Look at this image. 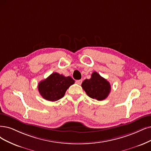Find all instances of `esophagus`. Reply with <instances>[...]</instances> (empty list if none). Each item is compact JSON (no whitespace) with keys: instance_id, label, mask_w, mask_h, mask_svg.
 <instances>
[{"instance_id":"1","label":"esophagus","mask_w":151,"mask_h":151,"mask_svg":"<svg viewBox=\"0 0 151 151\" xmlns=\"http://www.w3.org/2000/svg\"><path fill=\"white\" fill-rule=\"evenodd\" d=\"M76 83H77L78 85H81L82 83V80H78L76 81Z\"/></svg>"}]
</instances>
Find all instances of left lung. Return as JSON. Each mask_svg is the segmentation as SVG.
I'll return each mask as SVG.
<instances>
[{
  "instance_id": "8db88e82",
  "label": "left lung",
  "mask_w": 151,
  "mask_h": 151,
  "mask_svg": "<svg viewBox=\"0 0 151 151\" xmlns=\"http://www.w3.org/2000/svg\"><path fill=\"white\" fill-rule=\"evenodd\" d=\"M81 86L89 97L98 101L106 98L111 91L110 83L96 71L93 73L90 79L83 81Z\"/></svg>"
}]
</instances>
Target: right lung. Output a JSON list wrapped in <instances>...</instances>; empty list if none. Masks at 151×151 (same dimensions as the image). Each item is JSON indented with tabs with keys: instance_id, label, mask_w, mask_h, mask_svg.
<instances>
[{
	"instance_id": "add662e5",
	"label": "right lung",
	"mask_w": 151,
	"mask_h": 151,
	"mask_svg": "<svg viewBox=\"0 0 151 151\" xmlns=\"http://www.w3.org/2000/svg\"><path fill=\"white\" fill-rule=\"evenodd\" d=\"M74 83L75 80L71 77H66L55 72L39 83L38 89L45 99L56 101L62 98L67 89Z\"/></svg>"
}]
</instances>
